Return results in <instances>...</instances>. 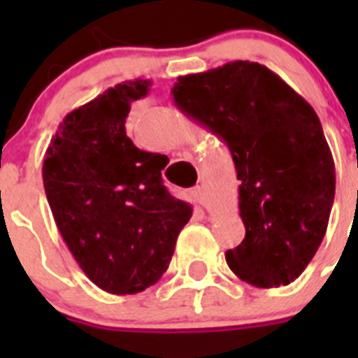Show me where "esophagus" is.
Here are the masks:
<instances>
[{"label":"esophagus","instance_id":"esophagus-1","mask_svg":"<svg viewBox=\"0 0 358 358\" xmlns=\"http://www.w3.org/2000/svg\"><path fill=\"white\" fill-rule=\"evenodd\" d=\"M189 197L194 199V202H197V204H204V192H202L201 186H195V188H192V192H189Z\"/></svg>","mask_w":358,"mask_h":358}]
</instances>
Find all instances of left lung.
Here are the masks:
<instances>
[{
	"label": "left lung",
	"mask_w": 358,
	"mask_h": 358,
	"mask_svg": "<svg viewBox=\"0 0 358 358\" xmlns=\"http://www.w3.org/2000/svg\"><path fill=\"white\" fill-rule=\"evenodd\" d=\"M173 103L229 148L245 238L229 268L260 289L289 285L327 235L335 164L315 110L264 64L233 61L179 77Z\"/></svg>",
	"instance_id": "1"
}]
</instances>
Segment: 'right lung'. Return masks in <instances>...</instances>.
Masks as SVG:
<instances>
[{
    "label": "right lung",
    "instance_id": "1",
    "mask_svg": "<svg viewBox=\"0 0 358 358\" xmlns=\"http://www.w3.org/2000/svg\"><path fill=\"white\" fill-rule=\"evenodd\" d=\"M150 80L109 87L73 109L43 161L55 224L84 274L116 296L143 292L169 268L192 206L161 179L166 156L143 152L125 132L131 103Z\"/></svg>",
    "mask_w": 358,
    "mask_h": 358
}]
</instances>
